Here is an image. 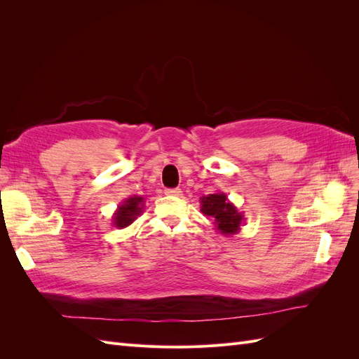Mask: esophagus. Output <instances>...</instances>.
Masks as SVG:
<instances>
[{"label": "esophagus", "instance_id": "esophagus-1", "mask_svg": "<svg viewBox=\"0 0 359 359\" xmlns=\"http://www.w3.org/2000/svg\"><path fill=\"white\" fill-rule=\"evenodd\" d=\"M165 194H168V196H181L182 191L180 189H166Z\"/></svg>", "mask_w": 359, "mask_h": 359}]
</instances>
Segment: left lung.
Here are the masks:
<instances>
[{
  "instance_id": "left-lung-1",
  "label": "left lung",
  "mask_w": 359,
  "mask_h": 359,
  "mask_svg": "<svg viewBox=\"0 0 359 359\" xmlns=\"http://www.w3.org/2000/svg\"><path fill=\"white\" fill-rule=\"evenodd\" d=\"M201 211L211 217L215 224V229L222 235H235L240 232L244 223L243 212L238 211L236 206L227 199L226 193L217 191L208 196L201 198Z\"/></svg>"
}]
</instances>
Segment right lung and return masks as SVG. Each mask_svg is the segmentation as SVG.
I'll use <instances>...</instances> for the list:
<instances>
[{"mask_svg":"<svg viewBox=\"0 0 359 359\" xmlns=\"http://www.w3.org/2000/svg\"><path fill=\"white\" fill-rule=\"evenodd\" d=\"M145 199L142 196H130L121 205L118 206L112 215V224L118 229H123L132 224L140 212L144 211Z\"/></svg>","mask_w":359,"mask_h":359,"instance_id":"right-lung-1","label":"right lung"}]
</instances>
